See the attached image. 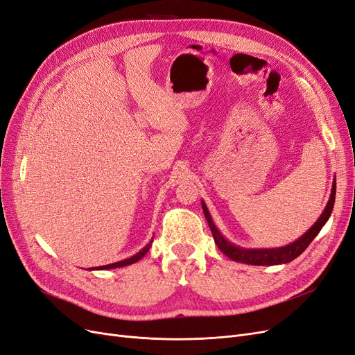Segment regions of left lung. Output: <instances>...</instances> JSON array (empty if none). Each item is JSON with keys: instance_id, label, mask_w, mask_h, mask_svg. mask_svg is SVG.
Masks as SVG:
<instances>
[{"instance_id": "1", "label": "left lung", "mask_w": 355, "mask_h": 355, "mask_svg": "<svg viewBox=\"0 0 355 355\" xmlns=\"http://www.w3.org/2000/svg\"><path fill=\"white\" fill-rule=\"evenodd\" d=\"M335 193H336V181L334 182L332 187V193H331V199L327 202L323 214L320 215V218L318 219L316 224H314L301 239H298L297 241H294L290 245H285L281 248H259V250H248V248H240L235 247L231 243H228L222 235L219 234V231L216 230L214 220L207 212V207L205 203H202L205 216L207 219L209 228H211L212 234H214V240L216 243V245L219 247V250L227 254L230 259L237 260V261H243V263L247 265H257V266H270V265H281V263H288V261L294 260L295 257H298L301 253H303L306 248L309 247V244L314 240V237L319 234V231L322 230V227L326 224V220L329 219L332 209H334V203H335Z\"/></svg>"}]
</instances>
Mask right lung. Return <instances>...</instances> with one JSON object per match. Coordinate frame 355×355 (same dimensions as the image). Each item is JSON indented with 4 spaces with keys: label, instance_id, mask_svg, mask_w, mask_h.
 <instances>
[{
    "label": "right lung",
    "instance_id": "1",
    "mask_svg": "<svg viewBox=\"0 0 355 355\" xmlns=\"http://www.w3.org/2000/svg\"><path fill=\"white\" fill-rule=\"evenodd\" d=\"M153 241V240H152ZM152 241L143 248L141 252H139L136 256H133V257H130V259H125V260H121V261H116V263H111V265H105V266H99V268H96V269H114V268H121V266H127V265H131V263H135V261H137V260H140L144 254H146L148 252H149V247L152 245ZM94 269V268H92Z\"/></svg>",
    "mask_w": 355,
    "mask_h": 355
}]
</instances>
